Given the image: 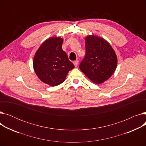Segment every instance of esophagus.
Masks as SVG:
<instances>
[{"mask_svg":"<svg viewBox=\"0 0 146 146\" xmlns=\"http://www.w3.org/2000/svg\"><path fill=\"white\" fill-rule=\"evenodd\" d=\"M73 64H74V65L75 67H77V66H78V64H79L78 61V60L74 61H73Z\"/></svg>","mask_w":146,"mask_h":146,"instance_id":"esophagus-1","label":"esophagus"}]
</instances>
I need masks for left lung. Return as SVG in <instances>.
Here are the masks:
<instances>
[{
  "instance_id": "1",
  "label": "left lung",
  "mask_w": 146,
  "mask_h": 146,
  "mask_svg": "<svg viewBox=\"0 0 146 146\" xmlns=\"http://www.w3.org/2000/svg\"><path fill=\"white\" fill-rule=\"evenodd\" d=\"M86 54L79 68L95 83H102L113 73L117 65L115 52L111 45L95 35L85 38Z\"/></svg>"
}]
</instances>
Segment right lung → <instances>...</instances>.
<instances>
[{
	"label": "right lung",
	"mask_w": 146,
	"mask_h": 146,
	"mask_svg": "<svg viewBox=\"0 0 146 146\" xmlns=\"http://www.w3.org/2000/svg\"><path fill=\"white\" fill-rule=\"evenodd\" d=\"M63 40L52 37L44 41L36 52L33 61L35 72L43 82L51 86L62 83L74 67L62 49Z\"/></svg>",
	"instance_id": "right-lung-1"
}]
</instances>
